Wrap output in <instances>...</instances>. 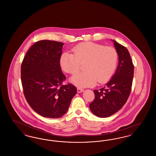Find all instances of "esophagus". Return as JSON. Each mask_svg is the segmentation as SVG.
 Wrapping results in <instances>:
<instances>
[{
    "mask_svg": "<svg viewBox=\"0 0 156 156\" xmlns=\"http://www.w3.org/2000/svg\"><path fill=\"white\" fill-rule=\"evenodd\" d=\"M83 91V89H82V88H77V92L78 93H81V92H82Z\"/></svg>",
    "mask_w": 156,
    "mask_h": 156,
    "instance_id": "1",
    "label": "esophagus"
}]
</instances>
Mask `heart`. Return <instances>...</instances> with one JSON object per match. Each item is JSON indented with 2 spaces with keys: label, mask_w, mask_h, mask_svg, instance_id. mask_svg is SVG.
Returning a JSON list of instances; mask_svg holds the SVG:
<instances>
[{
  "label": "heart",
  "mask_w": 156,
  "mask_h": 156,
  "mask_svg": "<svg viewBox=\"0 0 156 156\" xmlns=\"http://www.w3.org/2000/svg\"><path fill=\"white\" fill-rule=\"evenodd\" d=\"M73 53L63 52L59 58L61 69L69 74L78 72L85 62V72L73 76L70 81L78 87L94 86L111 79L117 66L118 54L115 48L93 42L82 43L73 49Z\"/></svg>",
  "instance_id": "heart-1"
}]
</instances>
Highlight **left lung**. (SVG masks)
Segmentation results:
<instances>
[{
    "label": "left lung",
    "instance_id": "8db88e82",
    "mask_svg": "<svg viewBox=\"0 0 156 156\" xmlns=\"http://www.w3.org/2000/svg\"><path fill=\"white\" fill-rule=\"evenodd\" d=\"M119 56L116 73L104 88L94 90L95 99L89 105L92 113L99 118L109 117L126 104L133 78L134 66L127 49L113 40Z\"/></svg>",
    "mask_w": 156,
    "mask_h": 156
}]
</instances>
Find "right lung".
<instances>
[{"instance_id": "obj_1", "label": "right lung", "mask_w": 156, "mask_h": 156, "mask_svg": "<svg viewBox=\"0 0 156 156\" xmlns=\"http://www.w3.org/2000/svg\"><path fill=\"white\" fill-rule=\"evenodd\" d=\"M63 45L52 40L38 41L23 60L21 80L24 97L30 107L45 118L62 117L77 92L73 85L62 84L66 79L59 65Z\"/></svg>"}]
</instances>
